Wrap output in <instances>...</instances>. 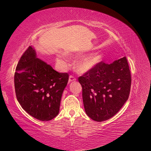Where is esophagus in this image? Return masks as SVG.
<instances>
[{
	"label": "esophagus",
	"mask_w": 151,
	"mask_h": 151,
	"mask_svg": "<svg viewBox=\"0 0 151 151\" xmlns=\"http://www.w3.org/2000/svg\"><path fill=\"white\" fill-rule=\"evenodd\" d=\"M76 81V78L74 76H69V79H68V82L70 83L72 81Z\"/></svg>",
	"instance_id": "34e87169"
}]
</instances>
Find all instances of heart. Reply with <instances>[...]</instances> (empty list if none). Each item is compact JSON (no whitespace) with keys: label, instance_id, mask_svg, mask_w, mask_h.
I'll return each mask as SVG.
<instances>
[{"label":"heart","instance_id":"b5f03b06","mask_svg":"<svg viewBox=\"0 0 151 151\" xmlns=\"http://www.w3.org/2000/svg\"><path fill=\"white\" fill-rule=\"evenodd\" d=\"M98 60V58L96 55H91L89 56H86L81 58L78 62V70L81 72H86L92 68L95 63ZM57 61L62 65L63 67H67L68 65L67 61L64 56L59 55L57 58Z\"/></svg>","mask_w":151,"mask_h":151}]
</instances>
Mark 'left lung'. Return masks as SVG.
I'll return each instance as SVG.
<instances>
[{
  "label": "left lung",
  "mask_w": 151,
  "mask_h": 151,
  "mask_svg": "<svg viewBox=\"0 0 151 151\" xmlns=\"http://www.w3.org/2000/svg\"><path fill=\"white\" fill-rule=\"evenodd\" d=\"M78 80L85 111L96 122L113 117L129 98L132 78L126 57L110 64L100 62Z\"/></svg>",
  "instance_id": "1"
}]
</instances>
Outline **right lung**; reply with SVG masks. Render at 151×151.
<instances>
[{
  "instance_id": "add662e5",
  "label": "right lung",
  "mask_w": 151,
  "mask_h": 151,
  "mask_svg": "<svg viewBox=\"0 0 151 151\" xmlns=\"http://www.w3.org/2000/svg\"><path fill=\"white\" fill-rule=\"evenodd\" d=\"M16 71L15 92L21 107L41 121L57 116L68 81L67 73L58 72L36 58L35 50L31 46L22 54Z\"/></svg>"
}]
</instances>
